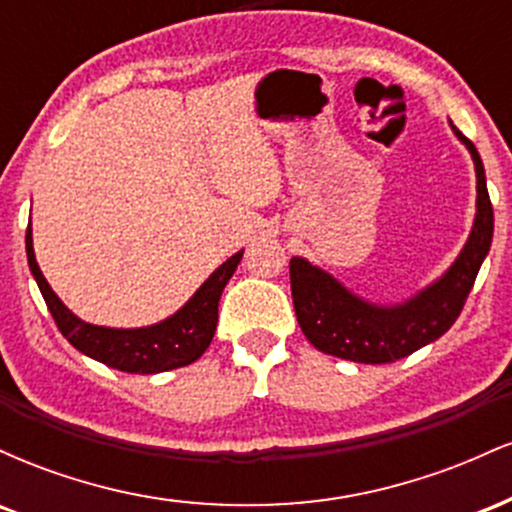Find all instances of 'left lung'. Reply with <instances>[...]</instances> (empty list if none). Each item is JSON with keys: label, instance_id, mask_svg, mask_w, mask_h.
I'll return each mask as SVG.
<instances>
[{"label": "left lung", "instance_id": "left-lung-1", "mask_svg": "<svg viewBox=\"0 0 512 512\" xmlns=\"http://www.w3.org/2000/svg\"><path fill=\"white\" fill-rule=\"evenodd\" d=\"M450 129L474 161L477 214L460 255L436 281L402 303H370L317 264L291 257V296L298 325L322 354L354 363H395L436 342L460 317L481 262L491 250L493 207L477 146L452 122Z\"/></svg>", "mask_w": 512, "mask_h": 512}]
</instances>
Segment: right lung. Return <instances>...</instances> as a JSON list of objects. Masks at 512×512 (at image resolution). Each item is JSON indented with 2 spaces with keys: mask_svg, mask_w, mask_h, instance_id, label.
<instances>
[{
  "mask_svg": "<svg viewBox=\"0 0 512 512\" xmlns=\"http://www.w3.org/2000/svg\"><path fill=\"white\" fill-rule=\"evenodd\" d=\"M26 255L35 284L43 293L48 310L55 317L64 339L93 361H101L108 368L122 370V373L139 375L166 373V370L190 366L209 349L216 332V322H219L221 293L243 260V250H240L219 264L209 274V279L192 293L190 301L166 320L125 330V327L91 325L60 301V296L52 291L48 279L35 262L31 223H28L26 231Z\"/></svg>",
  "mask_w": 512,
  "mask_h": 512,
  "instance_id": "right-lung-1",
  "label": "right lung"
}]
</instances>
